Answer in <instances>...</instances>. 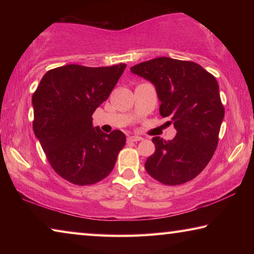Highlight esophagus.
Masks as SVG:
<instances>
[{
    "label": "esophagus",
    "mask_w": 254,
    "mask_h": 254,
    "mask_svg": "<svg viewBox=\"0 0 254 254\" xmlns=\"http://www.w3.org/2000/svg\"><path fill=\"white\" fill-rule=\"evenodd\" d=\"M141 140H142V137L139 135H131L127 137V141H130V142H137V141H141Z\"/></svg>",
    "instance_id": "esophagus-1"
}]
</instances>
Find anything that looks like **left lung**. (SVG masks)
I'll return each mask as SVG.
<instances>
[{
    "mask_svg": "<svg viewBox=\"0 0 254 254\" xmlns=\"http://www.w3.org/2000/svg\"><path fill=\"white\" fill-rule=\"evenodd\" d=\"M130 69L154 85L161 117H170L177 130L173 140L153 137L156 151L145 161V170L169 186L194 179L212 159L224 119L217 80L198 64L169 57Z\"/></svg>",
    "mask_w": 254,
    "mask_h": 254,
    "instance_id": "left-lung-1",
    "label": "left lung"
}]
</instances>
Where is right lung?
I'll return each mask as SVG.
<instances>
[{"mask_svg":"<svg viewBox=\"0 0 254 254\" xmlns=\"http://www.w3.org/2000/svg\"><path fill=\"white\" fill-rule=\"evenodd\" d=\"M67 65L47 71L32 96L33 132L53 169L75 185L101 182L114 168L126 134L93 127L92 115L126 69Z\"/></svg>","mask_w":254,"mask_h":254,"instance_id":"add662e5","label":"right lung"}]
</instances>
